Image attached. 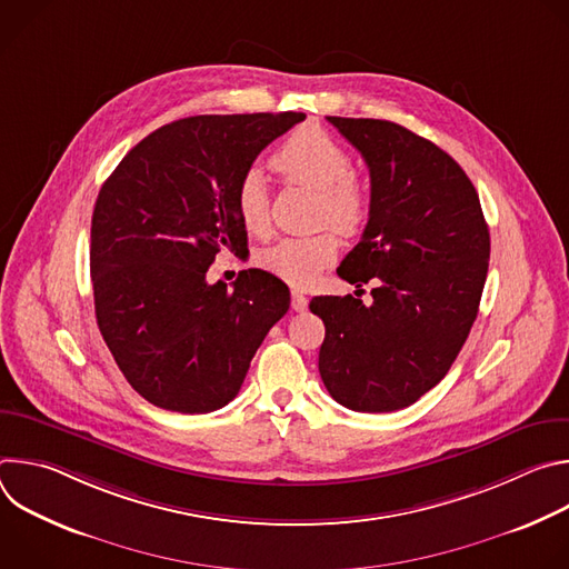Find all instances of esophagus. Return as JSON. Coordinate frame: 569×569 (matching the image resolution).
<instances>
[{
  "label": "esophagus",
  "instance_id": "obj_1",
  "mask_svg": "<svg viewBox=\"0 0 569 569\" xmlns=\"http://www.w3.org/2000/svg\"><path fill=\"white\" fill-rule=\"evenodd\" d=\"M306 308H308V299H306V295H303V292H299V290H292V310L303 312Z\"/></svg>",
  "mask_w": 569,
  "mask_h": 569
}]
</instances>
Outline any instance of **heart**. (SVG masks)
I'll use <instances>...</instances> for the list:
<instances>
[{
  "label": "heart",
  "mask_w": 569,
  "mask_h": 569,
  "mask_svg": "<svg viewBox=\"0 0 569 569\" xmlns=\"http://www.w3.org/2000/svg\"><path fill=\"white\" fill-rule=\"evenodd\" d=\"M274 169L288 180L317 191L315 216L331 222L342 233H356L365 227L371 211L367 187L353 178L351 154L319 128H301L290 134L272 154ZM233 204L240 222L252 233H266L270 227L268 184L259 169H248L236 182ZM338 257V238L331 229L306 236H286L257 254V263L288 281L290 286H310L323 268Z\"/></svg>",
  "instance_id": "heart-1"
}]
</instances>
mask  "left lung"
I'll list each match as a JSON object with an SVG mask.
<instances>
[{
	"instance_id": "8db88e82",
	"label": "left lung",
	"mask_w": 569,
	"mask_h": 569,
	"mask_svg": "<svg viewBox=\"0 0 569 569\" xmlns=\"http://www.w3.org/2000/svg\"><path fill=\"white\" fill-rule=\"evenodd\" d=\"M365 157L371 211L338 274L347 297H312L327 336L319 376L353 412H396L452 367L477 317L491 236L479 196L432 141L382 119L327 117Z\"/></svg>"
}]
</instances>
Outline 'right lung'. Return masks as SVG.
Masks as SVG:
<instances>
[{"label":"right lung","instance_id":"right-lung-1","mask_svg":"<svg viewBox=\"0 0 569 569\" xmlns=\"http://www.w3.org/2000/svg\"><path fill=\"white\" fill-rule=\"evenodd\" d=\"M303 112L200 114L141 139L103 182L90 272L101 336L126 380L161 410L207 415L238 393L263 338L288 312L266 270L207 283L216 254L248 248L238 178Z\"/></svg>","mask_w":569,"mask_h":569}]
</instances>
